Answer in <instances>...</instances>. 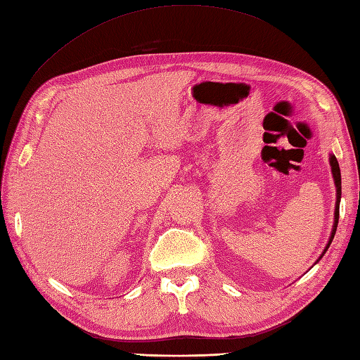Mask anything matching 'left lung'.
<instances>
[{
    "mask_svg": "<svg viewBox=\"0 0 360 360\" xmlns=\"http://www.w3.org/2000/svg\"><path fill=\"white\" fill-rule=\"evenodd\" d=\"M330 165H331V173H333V179H335V186H336V208H335V224H333V229H331V236L328 238V243L326 246L324 252L321 254L319 259L316 262H319L322 259V255L326 254V251L328 250L330 243L333 242L335 234H336V228H338V220H339V202H340V169H339V164L335 155H330Z\"/></svg>",
    "mask_w": 360,
    "mask_h": 360,
    "instance_id": "obj_1",
    "label": "left lung"
}]
</instances>
